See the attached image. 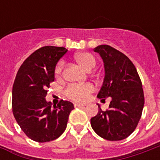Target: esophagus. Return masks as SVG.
I'll use <instances>...</instances> for the list:
<instances>
[{"label":"esophagus","instance_id":"1","mask_svg":"<svg viewBox=\"0 0 160 160\" xmlns=\"http://www.w3.org/2000/svg\"><path fill=\"white\" fill-rule=\"evenodd\" d=\"M73 105H74V107L77 108V107H83V106H85L84 104H73Z\"/></svg>","mask_w":160,"mask_h":160}]
</instances>
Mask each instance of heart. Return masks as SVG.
Wrapping results in <instances>:
<instances>
[{"mask_svg":"<svg viewBox=\"0 0 160 160\" xmlns=\"http://www.w3.org/2000/svg\"><path fill=\"white\" fill-rule=\"evenodd\" d=\"M74 59L84 69L87 71H91L96 66V60L94 56L88 52L78 53L74 56ZM62 62H60L56 68V74L60 75L62 70ZM94 87L91 84H85V85H75V86H70L65 92L68 97L78 102H82L86 100L88 95L93 92Z\"/></svg>","mask_w":160,"mask_h":160,"instance_id":"b5f03b06","label":"heart"}]
</instances>
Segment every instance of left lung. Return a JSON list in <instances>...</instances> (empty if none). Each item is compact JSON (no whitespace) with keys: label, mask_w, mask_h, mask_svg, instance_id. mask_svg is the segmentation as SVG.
<instances>
[{"label":"left lung","mask_w":160,"mask_h":160,"mask_svg":"<svg viewBox=\"0 0 160 160\" xmlns=\"http://www.w3.org/2000/svg\"><path fill=\"white\" fill-rule=\"evenodd\" d=\"M103 60L104 77L97 97L111 98L107 111L98 105V114L91 118L95 133L108 141H121L130 135L141 119L144 107L142 84L135 67L124 54L109 45L93 49Z\"/></svg>","instance_id":"1"}]
</instances>
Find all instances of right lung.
I'll use <instances>...</instances> for the list:
<instances>
[{
	"mask_svg": "<svg viewBox=\"0 0 160 160\" xmlns=\"http://www.w3.org/2000/svg\"><path fill=\"white\" fill-rule=\"evenodd\" d=\"M68 51L64 47L44 46L23 62L12 87V113L23 132L32 141L47 142L65 131L73 110L69 101L52 105L47 88L55 80L57 62Z\"/></svg>",
	"mask_w": 160,
	"mask_h": 160,
	"instance_id": "obj_1",
	"label": "right lung"
}]
</instances>
